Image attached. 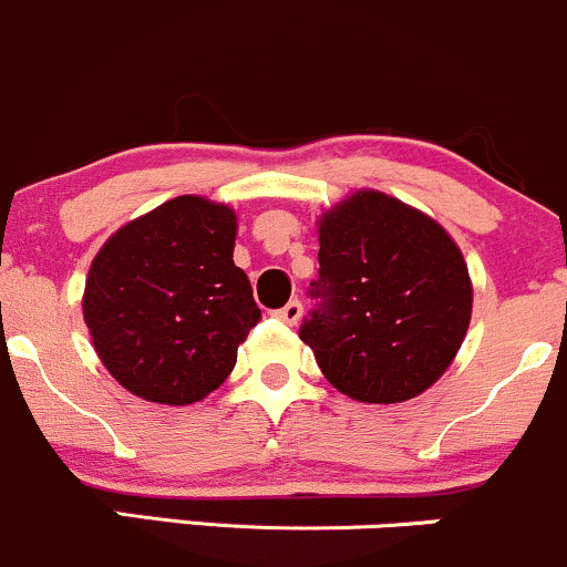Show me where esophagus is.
Segmentation results:
<instances>
[{"instance_id": "esophagus-1", "label": "esophagus", "mask_w": 567, "mask_h": 567, "mask_svg": "<svg viewBox=\"0 0 567 567\" xmlns=\"http://www.w3.org/2000/svg\"><path fill=\"white\" fill-rule=\"evenodd\" d=\"M278 316L284 318L286 323H297L302 318V302L300 300H291V302H286L281 310H278Z\"/></svg>"}]
</instances>
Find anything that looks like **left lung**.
Wrapping results in <instances>:
<instances>
[{
  "label": "left lung",
  "mask_w": 567,
  "mask_h": 567,
  "mask_svg": "<svg viewBox=\"0 0 567 567\" xmlns=\"http://www.w3.org/2000/svg\"><path fill=\"white\" fill-rule=\"evenodd\" d=\"M318 246V305L300 340L323 378L367 404L434 385L472 321V278L455 240L417 208L359 189L321 216Z\"/></svg>",
  "instance_id": "left-lung-1"
}]
</instances>
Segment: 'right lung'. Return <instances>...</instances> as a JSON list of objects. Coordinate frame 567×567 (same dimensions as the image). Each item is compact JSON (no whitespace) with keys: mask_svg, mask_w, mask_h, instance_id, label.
I'll return each mask as SVG.
<instances>
[{"mask_svg":"<svg viewBox=\"0 0 567 567\" xmlns=\"http://www.w3.org/2000/svg\"><path fill=\"white\" fill-rule=\"evenodd\" d=\"M238 219L179 195L120 227L95 254L82 316L95 353L131 393L184 406L233 372L262 310L233 262Z\"/></svg>","mask_w":567,"mask_h":567,"instance_id":"obj_1","label":"right lung"}]
</instances>
